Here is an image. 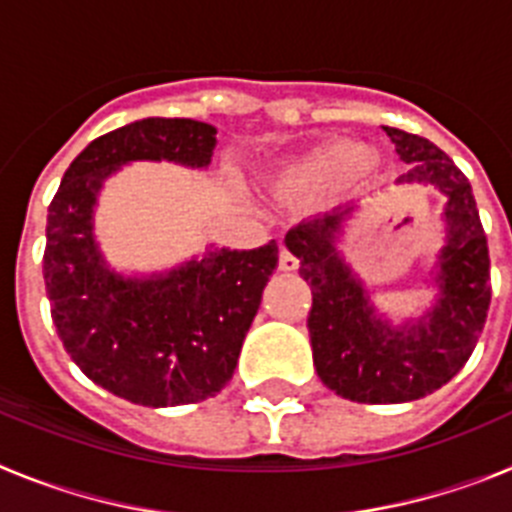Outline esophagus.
Masks as SVG:
<instances>
[{
	"mask_svg": "<svg viewBox=\"0 0 512 512\" xmlns=\"http://www.w3.org/2000/svg\"><path fill=\"white\" fill-rule=\"evenodd\" d=\"M297 264H300V261L295 259V253L287 251V248H284V246L279 248V269H282V271H295Z\"/></svg>",
	"mask_w": 512,
	"mask_h": 512,
	"instance_id": "34e87169",
	"label": "esophagus"
}]
</instances>
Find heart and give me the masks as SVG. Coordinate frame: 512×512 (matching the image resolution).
<instances>
[{"label": "heart", "mask_w": 512, "mask_h": 512, "mask_svg": "<svg viewBox=\"0 0 512 512\" xmlns=\"http://www.w3.org/2000/svg\"><path fill=\"white\" fill-rule=\"evenodd\" d=\"M359 161V151L348 143L318 148L284 169L282 187L287 192H318V189L330 187L346 174H351Z\"/></svg>", "instance_id": "1"}]
</instances>
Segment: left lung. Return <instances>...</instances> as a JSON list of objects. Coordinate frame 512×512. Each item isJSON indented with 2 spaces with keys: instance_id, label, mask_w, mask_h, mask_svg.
Instances as JSON below:
<instances>
[{
  "instance_id": "1",
  "label": "left lung",
  "mask_w": 512,
  "mask_h": 512,
  "mask_svg": "<svg viewBox=\"0 0 512 512\" xmlns=\"http://www.w3.org/2000/svg\"><path fill=\"white\" fill-rule=\"evenodd\" d=\"M410 169L400 184H433L446 202V246L438 253V300L415 323L392 325L343 264L336 238L356 205L302 220L284 238L312 289L307 315L312 361L325 387L364 405L420 400L449 382L472 356L490 310V251L472 184L428 138L384 128Z\"/></svg>"
}]
</instances>
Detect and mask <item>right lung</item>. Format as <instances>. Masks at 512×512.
Listing matches in <instances>:
<instances>
[{"label": "right lung", "mask_w": 512, "mask_h": 512, "mask_svg": "<svg viewBox=\"0 0 512 512\" xmlns=\"http://www.w3.org/2000/svg\"><path fill=\"white\" fill-rule=\"evenodd\" d=\"M215 133L189 117H146L99 135L48 207L43 279L58 338L94 384L146 408L207 400L230 382L279 246L210 248L169 274L130 279L99 253L94 205L104 179L130 161L202 169Z\"/></svg>", "instance_id": "obj_1"}]
</instances>
